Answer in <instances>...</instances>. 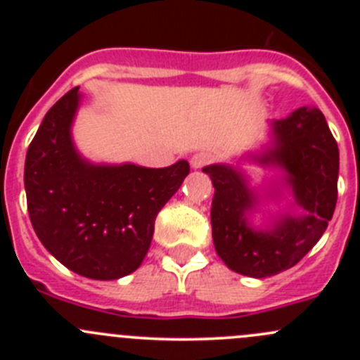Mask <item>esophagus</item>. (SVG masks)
<instances>
[{"mask_svg":"<svg viewBox=\"0 0 360 360\" xmlns=\"http://www.w3.org/2000/svg\"><path fill=\"white\" fill-rule=\"evenodd\" d=\"M209 162H210V155L203 153V151H198V153L191 155V158H190L191 169H200V167L207 165Z\"/></svg>","mask_w":360,"mask_h":360,"instance_id":"esophagus-1","label":"esophagus"}]
</instances>
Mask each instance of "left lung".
Here are the masks:
<instances>
[{
	"label": "left lung",
	"mask_w": 360,
	"mask_h": 360,
	"mask_svg": "<svg viewBox=\"0 0 360 360\" xmlns=\"http://www.w3.org/2000/svg\"><path fill=\"white\" fill-rule=\"evenodd\" d=\"M268 127L270 143L259 151L242 155L237 165L202 169L214 186L210 223L217 256L230 270L252 278L294 266L322 237L338 198L340 151L322 111L297 108ZM242 161L281 174L268 185L252 187ZM270 202L278 209L270 210ZM256 215L261 225L253 223Z\"/></svg>",
	"instance_id": "1"
}]
</instances>
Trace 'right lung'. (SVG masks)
Here are the masks:
<instances>
[{"mask_svg": "<svg viewBox=\"0 0 360 360\" xmlns=\"http://www.w3.org/2000/svg\"><path fill=\"white\" fill-rule=\"evenodd\" d=\"M78 89L50 108L29 144L27 210L41 244L64 266L94 281H116L141 266L155 219L190 174V163L150 169L86 160L72 141Z\"/></svg>", "mask_w": 360, "mask_h": 360, "instance_id": "add662e5", "label": "right lung"}]
</instances>
